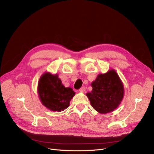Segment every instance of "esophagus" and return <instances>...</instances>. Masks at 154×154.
Listing matches in <instances>:
<instances>
[{
  "instance_id": "34e87169",
  "label": "esophagus",
  "mask_w": 154,
  "mask_h": 154,
  "mask_svg": "<svg viewBox=\"0 0 154 154\" xmlns=\"http://www.w3.org/2000/svg\"><path fill=\"white\" fill-rule=\"evenodd\" d=\"M85 90H86V89H85V88L84 87H82L79 90V91H80V92H85Z\"/></svg>"
}]
</instances>
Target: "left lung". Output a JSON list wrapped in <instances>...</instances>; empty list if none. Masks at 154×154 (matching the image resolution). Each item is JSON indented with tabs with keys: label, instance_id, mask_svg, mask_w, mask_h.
<instances>
[{
	"label": "left lung",
	"instance_id": "obj_1",
	"mask_svg": "<svg viewBox=\"0 0 154 154\" xmlns=\"http://www.w3.org/2000/svg\"><path fill=\"white\" fill-rule=\"evenodd\" d=\"M91 85L93 89L87 96L97 112L107 114L119 106L124 97V86L114 69L98 75Z\"/></svg>",
	"mask_w": 154,
	"mask_h": 154
}]
</instances>
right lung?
<instances>
[{"mask_svg": "<svg viewBox=\"0 0 154 154\" xmlns=\"http://www.w3.org/2000/svg\"><path fill=\"white\" fill-rule=\"evenodd\" d=\"M39 98L43 105L52 111L61 112L69 106L75 95L70 87L66 88L57 74L45 72L41 76L38 84Z\"/></svg>", "mask_w": 154, "mask_h": 154, "instance_id": "add662e5", "label": "right lung"}]
</instances>
